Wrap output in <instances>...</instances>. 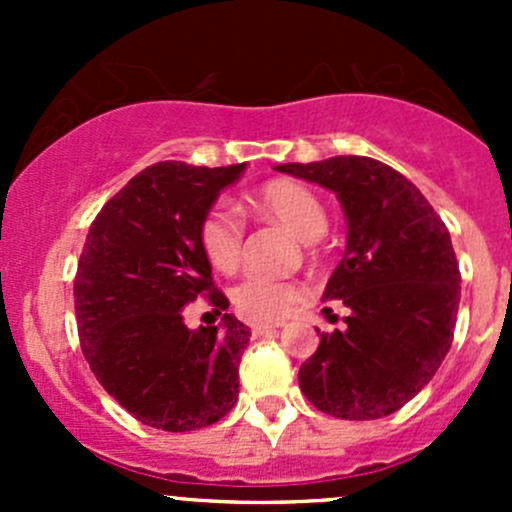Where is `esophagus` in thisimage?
I'll use <instances>...</instances> for the list:
<instances>
[{"mask_svg":"<svg viewBox=\"0 0 512 512\" xmlns=\"http://www.w3.org/2000/svg\"><path fill=\"white\" fill-rule=\"evenodd\" d=\"M282 327V322H252V334L260 337V334H272Z\"/></svg>","mask_w":512,"mask_h":512,"instance_id":"esophagus-1","label":"esophagus"}]
</instances>
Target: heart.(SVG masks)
I'll return each mask as SVG.
<instances>
[{
    "label": "heart",
    "instance_id": "1",
    "mask_svg": "<svg viewBox=\"0 0 512 512\" xmlns=\"http://www.w3.org/2000/svg\"><path fill=\"white\" fill-rule=\"evenodd\" d=\"M250 208L280 220L299 240L314 242L327 232V213L317 195L294 180H272L250 198ZM200 250L220 272H232L242 255V223L227 205H215L198 227ZM299 299L294 282L270 275H247L232 292V302L245 317L272 319L285 314Z\"/></svg>",
    "mask_w": 512,
    "mask_h": 512
}]
</instances>
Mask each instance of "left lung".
<instances>
[{
  "label": "left lung",
  "mask_w": 512,
  "mask_h": 512,
  "mask_svg": "<svg viewBox=\"0 0 512 512\" xmlns=\"http://www.w3.org/2000/svg\"><path fill=\"white\" fill-rule=\"evenodd\" d=\"M332 190L347 218V247L324 287L344 299L347 327L319 334L299 366V389L347 421L384 418L433 379L453 342L461 272L451 235L421 190L366 156L275 165Z\"/></svg>",
  "instance_id": "1"
}]
</instances>
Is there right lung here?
I'll return each mask as SVG.
<instances>
[{"label":"right lung","instance_id":"1","mask_svg":"<svg viewBox=\"0 0 512 512\" xmlns=\"http://www.w3.org/2000/svg\"><path fill=\"white\" fill-rule=\"evenodd\" d=\"M247 163L205 168L160 160L128 180L86 235L74 280L81 349L103 389L160 431H195L237 404V366L250 327L223 314L218 327L188 329L183 309L213 285L198 227Z\"/></svg>","mask_w":512,"mask_h":512}]
</instances>
